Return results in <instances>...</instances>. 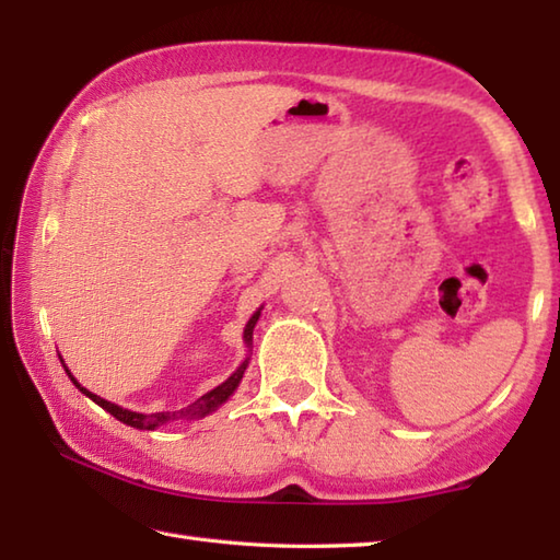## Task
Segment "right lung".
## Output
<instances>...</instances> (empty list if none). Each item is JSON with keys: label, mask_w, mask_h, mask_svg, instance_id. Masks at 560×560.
<instances>
[{"label": "right lung", "mask_w": 560, "mask_h": 560, "mask_svg": "<svg viewBox=\"0 0 560 560\" xmlns=\"http://www.w3.org/2000/svg\"><path fill=\"white\" fill-rule=\"evenodd\" d=\"M261 311V307H259ZM259 311L247 319V325H245V331H243V339H245V343L249 347V343H253V329H255V325H257V319H259ZM247 363H249V359H245L243 363H241V368H237V371L225 380V383H221L219 387H213L211 392H207L205 397H199L197 401H192L189 404V407H185V409H180V411H159V413H137V411H129V409H122V407H117V404H113V401H108V399H103V397H98V395H93V392H89L86 387H81L79 383H77V377L71 375L69 371H67V365H65V361H62V365H65V371H67V375L71 377V383L77 385V389H81L83 395H86L89 399H93L98 404V407H103L105 411L108 413H113L117 421H122V423H127V425H132V428H139V431H153V428H159V425H163V423H168V421H175V419H201V416H207V413H211V411H217L221 404L229 399L233 392H235V387L241 385V380H243V373H245V368H247Z\"/></svg>", "instance_id": "right-lung-1"}]
</instances>
